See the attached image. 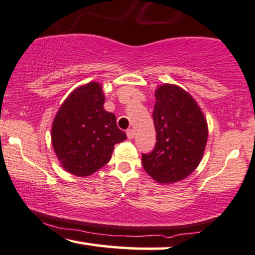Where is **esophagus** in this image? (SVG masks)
<instances>
[{"instance_id":"1","label":"esophagus","mask_w":255,"mask_h":255,"mask_svg":"<svg viewBox=\"0 0 255 255\" xmlns=\"http://www.w3.org/2000/svg\"><path fill=\"white\" fill-rule=\"evenodd\" d=\"M127 135H128V139H132V138L134 137V131L132 130V128H128V130H127Z\"/></svg>"}]
</instances>
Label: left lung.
<instances>
[{
  "instance_id": "left-lung-1",
  "label": "left lung",
  "mask_w": 255,
  "mask_h": 255,
  "mask_svg": "<svg viewBox=\"0 0 255 255\" xmlns=\"http://www.w3.org/2000/svg\"><path fill=\"white\" fill-rule=\"evenodd\" d=\"M153 121L155 147L142 154V167L159 183L186 179L200 165L208 141V124L194 97L176 85L155 89Z\"/></svg>"
}]
</instances>
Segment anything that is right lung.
I'll list each match as a JSON object with an SVG mask.
<instances>
[{
	"label": "right lung",
	"instance_id": "obj_1",
	"mask_svg": "<svg viewBox=\"0 0 255 255\" xmlns=\"http://www.w3.org/2000/svg\"><path fill=\"white\" fill-rule=\"evenodd\" d=\"M99 82L80 86L67 96L52 123L51 140L62 168L76 176H89L111 159L114 146L127 139L116 116L103 108Z\"/></svg>",
	"mask_w": 255,
	"mask_h": 255
}]
</instances>
